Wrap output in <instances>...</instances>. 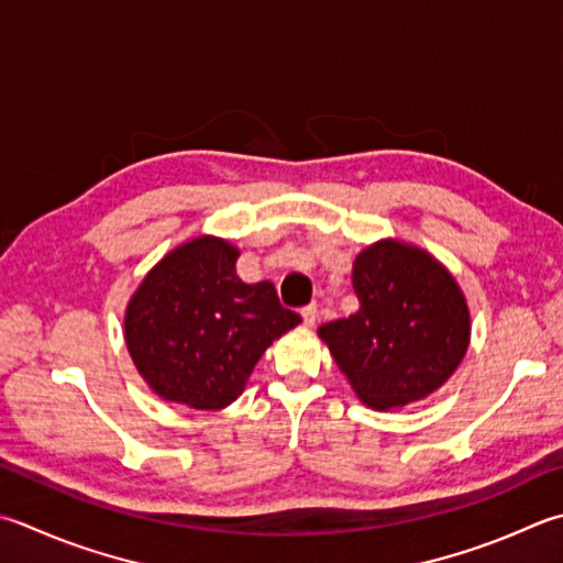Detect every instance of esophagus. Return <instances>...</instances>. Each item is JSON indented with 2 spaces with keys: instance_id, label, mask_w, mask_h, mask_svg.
I'll return each mask as SVG.
<instances>
[{
  "instance_id": "esophagus-1",
  "label": "esophagus",
  "mask_w": 563,
  "mask_h": 563,
  "mask_svg": "<svg viewBox=\"0 0 563 563\" xmlns=\"http://www.w3.org/2000/svg\"><path fill=\"white\" fill-rule=\"evenodd\" d=\"M302 319H305L307 327H314V322H317V305L302 307Z\"/></svg>"
}]
</instances>
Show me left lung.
I'll list each match as a JSON object with an SVG mask.
<instances>
[{
	"instance_id": "obj_1",
	"label": "left lung",
	"mask_w": 563,
	"mask_h": 563,
	"mask_svg": "<svg viewBox=\"0 0 563 563\" xmlns=\"http://www.w3.org/2000/svg\"><path fill=\"white\" fill-rule=\"evenodd\" d=\"M356 314L317 329L356 398L398 410L442 388L471 344V312L454 275L432 253L380 239L354 261Z\"/></svg>"
}]
</instances>
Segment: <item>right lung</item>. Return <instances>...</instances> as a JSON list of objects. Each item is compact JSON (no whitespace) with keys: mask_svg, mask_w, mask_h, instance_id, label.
<instances>
[{"mask_svg":"<svg viewBox=\"0 0 563 563\" xmlns=\"http://www.w3.org/2000/svg\"><path fill=\"white\" fill-rule=\"evenodd\" d=\"M241 251L222 236L185 241L153 266L124 312L141 378L165 402L222 410L244 393L258 358L302 317L273 283L236 275Z\"/></svg>","mask_w":563,"mask_h":563,"instance_id":"obj_1","label":"right lung"}]
</instances>
